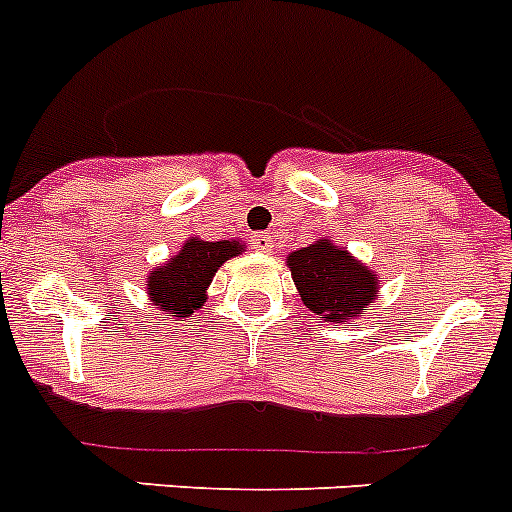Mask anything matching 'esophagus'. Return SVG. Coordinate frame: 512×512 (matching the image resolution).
Returning a JSON list of instances; mask_svg holds the SVG:
<instances>
[{
	"label": "esophagus",
	"instance_id": "esophagus-1",
	"mask_svg": "<svg viewBox=\"0 0 512 512\" xmlns=\"http://www.w3.org/2000/svg\"><path fill=\"white\" fill-rule=\"evenodd\" d=\"M251 243H253V248H256V251H261V253H271V251H274L271 235H266V233H253L251 235Z\"/></svg>",
	"mask_w": 512,
	"mask_h": 512
}]
</instances>
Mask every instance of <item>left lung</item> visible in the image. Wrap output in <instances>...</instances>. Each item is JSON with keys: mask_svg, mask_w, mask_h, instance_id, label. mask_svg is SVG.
Returning a JSON list of instances; mask_svg holds the SVG:
<instances>
[{"mask_svg": "<svg viewBox=\"0 0 512 512\" xmlns=\"http://www.w3.org/2000/svg\"><path fill=\"white\" fill-rule=\"evenodd\" d=\"M292 282L302 305L325 323H354L379 297V274L361 264L351 251L330 238H318L300 251L287 253Z\"/></svg>", "mask_w": 512, "mask_h": 512, "instance_id": "left-lung-1", "label": "left lung"}]
</instances>
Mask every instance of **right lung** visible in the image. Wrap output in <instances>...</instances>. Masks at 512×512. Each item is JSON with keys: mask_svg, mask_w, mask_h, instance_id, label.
I'll list each match as a JSON object with an SVG mask.
<instances>
[{"mask_svg": "<svg viewBox=\"0 0 512 512\" xmlns=\"http://www.w3.org/2000/svg\"><path fill=\"white\" fill-rule=\"evenodd\" d=\"M246 251V243L238 238L230 241H202L197 235L187 238L182 248L153 266L146 279V295L156 310L182 320L194 315L207 302V287L225 261Z\"/></svg>", "mask_w": 512, "mask_h": 512, "instance_id": "1", "label": "right lung"}]
</instances>
